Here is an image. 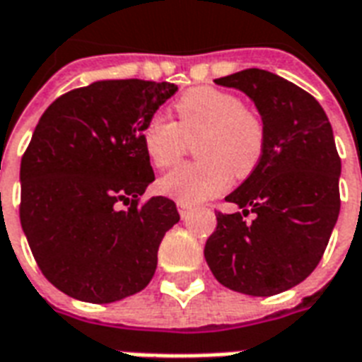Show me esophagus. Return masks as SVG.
Here are the masks:
<instances>
[{
  "instance_id": "34e87169",
  "label": "esophagus",
  "mask_w": 362,
  "mask_h": 362,
  "mask_svg": "<svg viewBox=\"0 0 362 362\" xmlns=\"http://www.w3.org/2000/svg\"><path fill=\"white\" fill-rule=\"evenodd\" d=\"M177 209H179V215H181L183 219H187L190 213H192V207H190L189 204H183V202H177Z\"/></svg>"
}]
</instances>
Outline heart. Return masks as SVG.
<instances>
[{"mask_svg": "<svg viewBox=\"0 0 362 362\" xmlns=\"http://www.w3.org/2000/svg\"><path fill=\"white\" fill-rule=\"evenodd\" d=\"M177 120L151 117L141 130V143L151 164L158 170L173 166L194 141L202 160L183 164L160 179V190L183 204H198L221 194L232 173L245 177L262 158L266 128L257 111L230 92L196 86L173 103Z\"/></svg>", "mask_w": 362, "mask_h": 362, "instance_id": "1", "label": "heart"}]
</instances>
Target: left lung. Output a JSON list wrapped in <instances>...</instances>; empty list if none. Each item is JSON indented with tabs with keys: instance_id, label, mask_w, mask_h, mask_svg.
<instances>
[{
	"instance_id": "obj_1",
	"label": "left lung",
	"mask_w": 362,
	"mask_h": 362,
	"mask_svg": "<svg viewBox=\"0 0 362 362\" xmlns=\"http://www.w3.org/2000/svg\"><path fill=\"white\" fill-rule=\"evenodd\" d=\"M215 83L253 100L266 145L251 175L225 198L242 211L215 213L204 257L221 285L277 295L315 270L338 221L341 164L332 128L317 100L279 75L251 67Z\"/></svg>"
}]
</instances>
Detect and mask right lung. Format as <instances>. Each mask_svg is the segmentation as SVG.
I'll return each mask as SVG.
<instances>
[{"label": "right lung", "mask_w": 362, "mask_h": 362, "mask_svg": "<svg viewBox=\"0 0 362 362\" xmlns=\"http://www.w3.org/2000/svg\"><path fill=\"white\" fill-rule=\"evenodd\" d=\"M175 92L172 83L96 81L62 94L39 119L21 162V225L62 293L107 304L155 276L179 213L164 196L139 204L155 181L141 130Z\"/></svg>", "instance_id": "right-lung-1"}]
</instances>
